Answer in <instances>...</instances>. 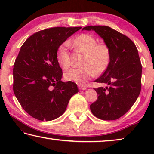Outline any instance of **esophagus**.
Instances as JSON below:
<instances>
[{"label": "esophagus", "instance_id": "obj_1", "mask_svg": "<svg viewBox=\"0 0 154 154\" xmlns=\"http://www.w3.org/2000/svg\"><path fill=\"white\" fill-rule=\"evenodd\" d=\"M78 86H79V89H80L81 90H86V86H85V85H84L79 84V85H78Z\"/></svg>", "mask_w": 154, "mask_h": 154}]
</instances>
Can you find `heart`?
I'll list each match as a JSON object with an SVG mask.
<instances>
[{
	"mask_svg": "<svg viewBox=\"0 0 154 154\" xmlns=\"http://www.w3.org/2000/svg\"><path fill=\"white\" fill-rule=\"evenodd\" d=\"M69 45L76 51L85 53V56L82 62L83 66L65 72V80L83 84L96 74L103 73L107 69L111 59L110 48L106 43H98L97 38L89 34H81L58 47L56 58L62 69L66 70L71 66Z\"/></svg>",
	"mask_w": 154,
	"mask_h": 154,
	"instance_id": "heart-1",
	"label": "heart"
}]
</instances>
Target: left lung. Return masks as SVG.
Segmentation results:
<instances>
[{
	"label": "left lung",
	"instance_id": "left-lung-1",
	"mask_svg": "<svg viewBox=\"0 0 154 154\" xmlns=\"http://www.w3.org/2000/svg\"><path fill=\"white\" fill-rule=\"evenodd\" d=\"M102 37L111 51L107 69L95 82L106 83V88H94L98 99L90 110L103 120H115L126 113L134 105L141 90L142 65L135 44L127 36L106 26H89Z\"/></svg>",
	"mask_w": 154,
	"mask_h": 154
}]
</instances>
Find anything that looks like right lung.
<instances>
[{"label": "right lung", "instance_id": "obj_1", "mask_svg": "<svg viewBox=\"0 0 154 154\" xmlns=\"http://www.w3.org/2000/svg\"><path fill=\"white\" fill-rule=\"evenodd\" d=\"M82 27H54L33 34L21 47L13 70V89L24 110L36 119L51 121L66 111L78 92L77 84L62 82L58 47Z\"/></svg>", "mask_w": 154, "mask_h": 154}]
</instances>
